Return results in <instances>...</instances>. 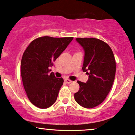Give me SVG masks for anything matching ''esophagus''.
Returning <instances> with one entry per match:
<instances>
[{
    "label": "esophagus",
    "instance_id": "esophagus-1",
    "mask_svg": "<svg viewBox=\"0 0 135 135\" xmlns=\"http://www.w3.org/2000/svg\"><path fill=\"white\" fill-rule=\"evenodd\" d=\"M65 81L66 83H69H69L72 82V81H71V80L68 79V78H66V79H65Z\"/></svg>",
    "mask_w": 135,
    "mask_h": 135
}]
</instances>
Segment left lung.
I'll return each mask as SVG.
<instances>
[{"label":"left lung","mask_w":135,"mask_h":135,"mask_svg":"<svg viewBox=\"0 0 135 135\" xmlns=\"http://www.w3.org/2000/svg\"><path fill=\"white\" fill-rule=\"evenodd\" d=\"M85 52L82 70L88 75L86 83L77 81L80 89L74 94L75 101L86 108L101 104L110 92L116 72L113 51L107 43L95 38H77Z\"/></svg>","instance_id":"obj_1"}]
</instances>
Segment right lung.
I'll return each mask as SVG.
<instances>
[{
    "mask_svg": "<svg viewBox=\"0 0 135 135\" xmlns=\"http://www.w3.org/2000/svg\"><path fill=\"white\" fill-rule=\"evenodd\" d=\"M73 38L39 37L32 41L23 53L20 65L22 82L30 102L38 108H49L57 100L64 79L49 73V68Z\"/></svg>",
    "mask_w": 135,
    "mask_h": 135,
    "instance_id": "add662e5",
    "label": "right lung"
}]
</instances>
